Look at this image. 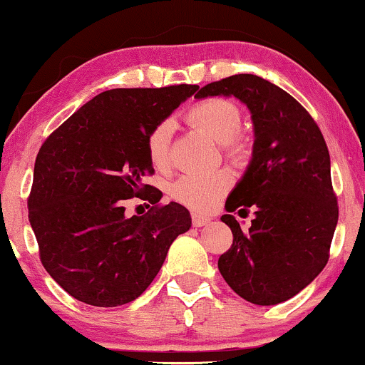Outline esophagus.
Returning a JSON list of instances; mask_svg holds the SVG:
<instances>
[{
    "mask_svg": "<svg viewBox=\"0 0 365 365\" xmlns=\"http://www.w3.org/2000/svg\"><path fill=\"white\" fill-rule=\"evenodd\" d=\"M210 221H212V219L207 217V216H202V214H199V212H194V214H192V225H194L195 227L207 226Z\"/></svg>",
    "mask_w": 365,
    "mask_h": 365,
    "instance_id": "34e87169",
    "label": "esophagus"
}]
</instances>
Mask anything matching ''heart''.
Segmentation results:
<instances>
[{
  "label": "heart",
  "mask_w": 365,
  "mask_h": 365,
  "mask_svg": "<svg viewBox=\"0 0 365 365\" xmlns=\"http://www.w3.org/2000/svg\"><path fill=\"white\" fill-rule=\"evenodd\" d=\"M188 122L205 133L210 139L225 144L231 156L245 151V139L238 134L241 127V110L226 98H205L195 103L187 113ZM175 124L170 118L158 122L149 130L146 149L151 163L156 168H165L170 163L171 138ZM230 188V177L222 171L216 173H187L182 175L171 187V195L180 204L195 210H209Z\"/></svg>",
  "instance_id": "1"
}]
</instances>
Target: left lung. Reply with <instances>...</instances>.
Masks as SVG:
<instances>
[{"label":"left lung","instance_id":"left-lung-1","mask_svg":"<svg viewBox=\"0 0 365 365\" xmlns=\"http://www.w3.org/2000/svg\"><path fill=\"white\" fill-rule=\"evenodd\" d=\"M217 95L241 100L255 125L253 158L221 217L232 245L217 267L243 299L274 306L313 282L330 258L338 222L330 153L309 112L274 83L235 74L200 88L195 98ZM241 207L255 210L248 232L230 216Z\"/></svg>","mask_w":365,"mask_h":365}]
</instances>
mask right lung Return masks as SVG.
Wrapping results in <instances>:
<instances>
[{
    "instance_id": "right-lung-1",
    "label": "right lung",
    "mask_w": 365,
    "mask_h": 365,
    "mask_svg": "<svg viewBox=\"0 0 365 365\" xmlns=\"http://www.w3.org/2000/svg\"><path fill=\"white\" fill-rule=\"evenodd\" d=\"M197 85L115 88L83 105L43 140L35 158L29 221L43 269L74 299L98 308L134 301L190 230V212L158 205L143 178L155 173L146 138ZM139 196L155 205L127 218Z\"/></svg>"
}]
</instances>
